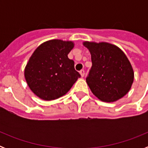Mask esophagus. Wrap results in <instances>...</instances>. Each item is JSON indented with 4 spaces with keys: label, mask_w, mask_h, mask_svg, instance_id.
<instances>
[{
    "label": "esophagus",
    "mask_w": 148,
    "mask_h": 148,
    "mask_svg": "<svg viewBox=\"0 0 148 148\" xmlns=\"http://www.w3.org/2000/svg\"><path fill=\"white\" fill-rule=\"evenodd\" d=\"M79 73H80V74H81V75H82V77L84 76V74H85V73H84V70H80V72H79Z\"/></svg>",
    "instance_id": "1"
}]
</instances>
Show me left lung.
Listing matches in <instances>:
<instances>
[{"instance_id":"1","label":"left lung","mask_w":148,"mask_h":148,"mask_svg":"<svg viewBox=\"0 0 148 148\" xmlns=\"http://www.w3.org/2000/svg\"><path fill=\"white\" fill-rule=\"evenodd\" d=\"M84 45L91 54L92 67L86 82L92 93L104 102H113L126 95L134 73L125 53L109 43L85 41Z\"/></svg>"}]
</instances>
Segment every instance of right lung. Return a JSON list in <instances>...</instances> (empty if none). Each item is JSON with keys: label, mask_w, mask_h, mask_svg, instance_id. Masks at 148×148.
I'll list each match as a JSON object with an SVG mask.
<instances>
[{"label": "right lung", "mask_w": 148, "mask_h": 148, "mask_svg": "<svg viewBox=\"0 0 148 148\" xmlns=\"http://www.w3.org/2000/svg\"><path fill=\"white\" fill-rule=\"evenodd\" d=\"M73 47L72 41L50 40L32 53L24 75L30 90L39 98L47 101L58 99L80 78L74 61L67 56Z\"/></svg>", "instance_id": "add662e5"}]
</instances>
